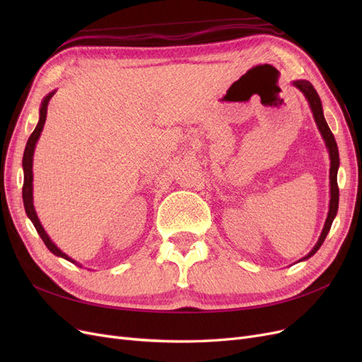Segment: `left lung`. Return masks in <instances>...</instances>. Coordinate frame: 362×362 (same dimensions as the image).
I'll use <instances>...</instances> for the list:
<instances>
[{"mask_svg":"<svg viewBox=\"0 0 362 362\" xmlns=\"http://www.w3.org/2000/svg\"><path fill=\"white\" fill-rule=\"evenodd\" d=\"M293 86L298 87V89L303 93L305 100L308 101V105H310L311 112H313V117H314L315 124H317V128H319L320 134H322V137L325 140V145L327 148V152H329V158H331V169H329V185H331L329 211H327L325 226L322 229V234H320L319 240H317L315 246L311 249V252H310L308 255H305L302 259H299V261H305V259L311 258L315 254V252L320 249V246L323 245L327 233H329L334 218L337 216V211H338V198H339L338 184H337V173H338V168H339V157H338V146H337L335 137L332 134V131L329 129V127H327L326 119L323 116V107H322V101H320L319 93L315 92L313 84L310 81H306V80L293 81Z\"/></svg>","mask_w":362,"mask_h":362,"instance_id":"8db88e82","label":"left lung"}]
</instances>
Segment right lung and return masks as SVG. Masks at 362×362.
Listing matches in <instances>:
<instances>
[{
	"label": "right lung",
	"mask_w": 362,
	"mask_h": 362,
	"mask_svg": "<svg viewBox=\"0 0 362 362\" xmlns=\"http://www.w3.org/2000/svg\"><path fill=\"white\" fill-rule=\"evenodd\" d=\"M56 93V90L49 92L45 98L42 100V104H40V108H39V122L35 128V131H33L31 136L28 137V141L25 145V151H24V158H23V169H24V187H23V199H24V206H25V213L28 216L30 221L33 222V225H35L37 234L40 235V238L43 240V243L47 245V247L52 252L54 255H57L60 258H64L71 261L72 264L75 266H80L78 262H76L75 259H72L71 257H68L64 252H62L57 245L52 242V240L49 238V235L47 234L45 229H43L39 217L36 214V210H35V205H33V156H35V149H36V144L37 140L40 137V133L43 129V125H45V120H47V112H48V104H49V100L52 98V95Z\"/></svg>",
	"instance_id": "obj_1"
}]
</instances>
